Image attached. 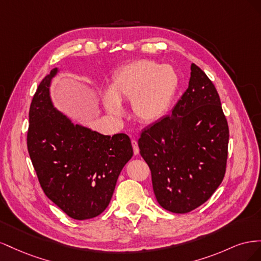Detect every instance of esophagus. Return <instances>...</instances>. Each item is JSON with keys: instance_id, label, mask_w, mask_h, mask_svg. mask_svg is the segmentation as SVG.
<instances>
[{"instance_id": "esophagus-1", "label": "esophagus", "mask_w": 261, "mask_h": 261, "mask_svg": "<svg viewBox=\"0 0 261 261\" xmlns=\"http://www.w3.org/2000/svg\"><path fill=\"white\" fill-rule=\"evenodd\" d=\"M132 146H133V150H134V153L135 154H138L139 153V147H138V144L137 141L135 139L132 140Z\"/></svg>"}]
</instances>
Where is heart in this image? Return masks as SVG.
Returning a JSON list of instances; mask_svg holds the SVG:
<instances>
[{"label": "heart", "instance_id": "b5f03b06", "mask_svg": "<svg viewBox=\"0 0 261 261\" xmlns=\"http://www.w3.org/2000/svg\"><path fill=\"white\" fill-rule=\"evenodd\" d=\"M174 67L151 60H138L118 68L109 91L103 94L109 113H124L123 101H132L133 112L140 121L153 123L167 115L178 89Z\"/></svg>", "mask_w": 261, "mask_h": 261}]
</instances>
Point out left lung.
<instances>
[{
    "label": "left lung",
    "instance_id": "1",
    "mask_svg": "<svg viewBox=\"0 0 261 261\" xmlns=\"http://www.w3.org/2000/svg\"><path fill=\"white\" fill-rule=\"evenodd\" d=\"M191 70L188 88L171 115L149 126L138 139L155 198L173 213L206 202L226 168L228 126L218 91L196 64Z\"/></svg>",
    "mask_w": 261,
    "mask_h": 261
}]
</instances>
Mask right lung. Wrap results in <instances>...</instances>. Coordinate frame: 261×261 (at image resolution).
I'll return each mask as SVG.
<instances>
[{
  "label": "right lung",
  "mask_w": 261,
  "mask_h": 261,
  "mask_svg": "<svg viewBox=\"0 0 261 261\" xmlns=\"http://www.w3.org/2000/svg\"><path fill=\"white\" fill-rule=\"evenodd\" d=\"M46 75L29 110L27 147L44 194L75 220L99 216L109 206L118 175L133 156L126 134L112 137L92 130L54 108Z\"/></svg>",
  "instance_id": "obj_1"
}]
</instances>
